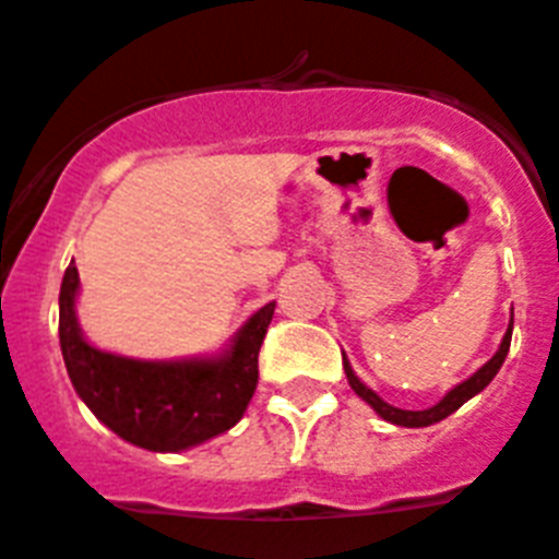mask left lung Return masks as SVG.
Here are the masks:
<instances>
[{"label": "left lung", "instance_id": "1", "mask_svg": "<svg viewBox=\"0 0 559 559\" xmlns=\"http://www.w3.org/2000/svg\"><path fill=\"white\" fill-rule=\"evenodd\" d=\"M510 341H512V322H510V330H507V335H503L498 353L492 355V358L487 360V364H484V367L473 374V378H467L464 383H459L456 389H451L445 397L439 400L437 406L426 408V412H406V408L389 406L386 400H380L372 389H367L358 378H355V372H353V367H349L347 358H344V372H347V380H349V386H353V392L358 394V397L367 400L369 406H372L380 417L386 419V423H394V426H406V428H423V426H433V423H439V419H445L448 414H453L456 408H462L464 403L473 397V394L481 392V389L487 386L492 378H496L498 369H501L503 358H507V353H510Z\"/></svg>", "mask_w": 559, "mask_h": 559}]
</instances>
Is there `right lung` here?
<instances>
[{
	"label": "right lung",
	"mask_w": 559,
	"mask_h": 559,
	"mask_svg": "<svg viewBox=\"0 0 559 559\" xmlns=\"http://www.w3.org/2000/svg\"><path fill=\"white\" fill-rule=\"evenodd\" d=\"M78 269L61 283L58 335L69 380L103 426L147 451H185L229 431L257 389V355L276 302L257 310L224 358L133 360L86 344L75 319Z\"/></svg>",
	"instance_id": "add662e5"
}]
</instances>
